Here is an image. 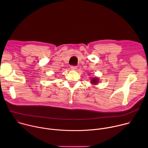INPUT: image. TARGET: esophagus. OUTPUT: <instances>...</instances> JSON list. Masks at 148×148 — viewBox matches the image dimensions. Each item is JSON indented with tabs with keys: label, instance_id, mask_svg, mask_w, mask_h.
I'll list each match as a JSON object with an SVG mask.
<instances>
[{
	"label": "esophagus",
	"instance_id": "1",
	"mask_svg": "<svg viewBox=\"0 0 148 148\" xmlns=\"http://www.w3.org/2000/svg\"><path fill=\"white\" fill-rule=\"evenodd\" d=\"M70 68H71V69L73 70H75L77 69V66H71L70 67Z\"/></svg>",
	"mask_w": 148,
	"mask_h": 148
}]
</instances>
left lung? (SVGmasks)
<instances>
[{
	"label": "left lung",
	"mask_w": 148,
	"mask_h": 148,
	"mask_svg": "<svg viewBox=\"0 0 148 148\" xmlns=\"http://www.w3.org/2000/svg\"><path fill=\"white\" fill-rule=\"evenodd\" d=\"M98 82V78H94L91 79V83L93 84H97Z\"/></svg>",
	"instance_id": "left-lung-1"
}]
</instances>
